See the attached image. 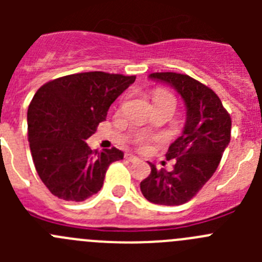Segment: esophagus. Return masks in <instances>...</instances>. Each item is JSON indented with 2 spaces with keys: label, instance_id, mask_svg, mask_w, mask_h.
<instances>
[{
  "label": "esophagus",
  "instance_id": "esophagus-1",
  "mask_svg": "<svg viewBox=\"0 0 262 262\" xmlns=\"http://www.w3.org/2000/svg\"><path fill=\"white\" fill-rule=\"evenodd\" d=\"M126 159L128 160L129 163H136V161H139V157H136L135 155L131 154H126Z\"/></svg>",
  "mask_w": 262,
  "mask_h": 262
}]
</instances>
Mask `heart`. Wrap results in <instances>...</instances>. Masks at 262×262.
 I'll return each instance as SVG.
<instances>
[{"mask_svg": "<svg viewBox=\"0 0 262 262\" xmlns=\"http://www.w3.org/2000/svg\"><path fill=\"white\" fill-rule=\"evenodd\" d=\"M166 96H170V94H169V93H166V92H157V93H156V96H155V99H157V98H161V97H166ZM140 142H142V140H140Z\"/></svg>", "mask_w": 262, "mask_h": 262, "instance_id": "1", "label": "heart"}]
</instances>
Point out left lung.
Here are the masks:
<instances>
[{
	"mask_svg": "<svg viewBox=\"0 0 262 262\" xmlns=\"http://www.w3.org/2000/svg\"><path fill=\"white\" fill-rule=\"evenodd\" d=\"M148 77L168 84L181 96L186 120L181 136L166 152V160L176 161L174 169L157 170L149 164L151 174L140 182V190L145 200L156 205H182L190 201L216 170L230 144L231 117L219 97L190 76L161 72Z\"/></svg>",
	"mask_w": 262,
	"mask_h": 262,
	"instance_id": "obj_1",
	"label": "left lung"
}]
</instances>
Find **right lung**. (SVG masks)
Instances as JSON below:
<instances>
[{
  "mask_svg": "<svg viewBox=\"0 0 262 262\" xmlns=\"http://www.w3.org/2000/svg\"><path fill=\"white\" fill-rule=\"evenodd\" d=\"M135 78L85 72L39 88L27 111L29 142L36 172L53 195L88 200L101 190L108 165L123 159L117 148L92 151L86 139Z\"/></svg>",
  "mask_w": 262,
  "mask_h": 262,
  "instance_id": "right-lung-1",
  "label": "right lung"
}]
</instances>
